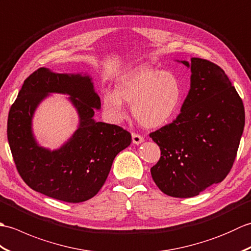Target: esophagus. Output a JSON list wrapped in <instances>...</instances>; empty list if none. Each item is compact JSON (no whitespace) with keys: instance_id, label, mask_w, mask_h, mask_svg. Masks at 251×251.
<instances>
[{"instance_id":"1","label":"esophagus","mask_w":251,"mask_h":251,"mask_svg":"<svg viewBox=\"0 0 251 251\" xmlns=\"http://www.w3.org/2000/svg\"><path fill=\"white\" fill-rule=\"evenodd\" d=\"M131 138H132V143H135V145H140L141 142H143V137L139 134H136V132H132Z\"/></svg>"}]
</instances>
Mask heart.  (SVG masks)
I'll list each match as a JSON object with an SVG mask.
<instances>
[{
    "label": "heart",
    "instance_id": "heart-1",
    "mask_svg": "<svg viewBox=\"0 0 251 251\" xmlns=\"http://www.w3.org/2000/svg\"><path fill=\"white\" fill-rule=\"evenodd\" d=\"M182 95V85L172 72L140 67L120 78L115 93L103 95L102 108L106 119L120 123L126 116L124 100L132 104V114L142 126L154 128L173 119Z\"/></svg>",
    "mask_w": 251,
    "mask_h": 251
}]
</instances>
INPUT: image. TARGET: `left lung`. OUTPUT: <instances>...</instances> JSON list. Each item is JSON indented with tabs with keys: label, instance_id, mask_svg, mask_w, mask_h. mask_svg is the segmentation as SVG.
I'll return each instance as SVG.
<instances>
[{
	"label": "left lung",
	"instance_id": "8db88e82",
	"mask_svg": "<svg viewBox=\"0 0 251 251\" xmlns=\"http://www.w3.org/2000/svg\"><path fill=\"white\" fill-rule=\"evenodd\" d=\"M191 88L173 123L150 134L161 149L151 168L158 189L173 197L199 195L225 179L245 126L243 100L216 63L191 58Z\"/></svg>",
	"mask_w": 251,
	"mask_h": 251
}]
</instances>
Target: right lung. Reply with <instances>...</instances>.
<instances>
[{
	"mask_svg": "<svg viewBox=\"0 0 251 251\" xmlns=\"http://www.w3.org/2000/svg\"><path fill=\"white\" fill-rule=\"evenodd\" d=\"M51 92L70 95L80 117L74 136L54 151L37 145L31 132L34 111ZM100 106L88 75L40 68L25 79L9 110L7 139L16 168L32 190L62 201L81 202L102 188L115 156L130 145L131 135L120 126L96 122L95 109Z\"/></svg>",
	"mask_w": 251,
	"mask_h": 251,
	"instance_id": "right-lung-1",
	"label": "right lung"
}]
</instances>
